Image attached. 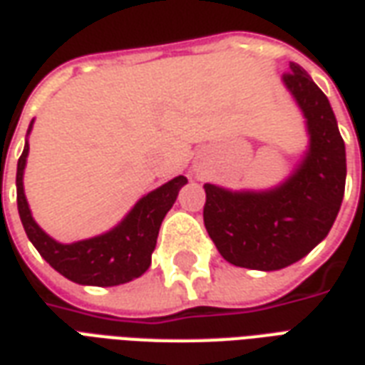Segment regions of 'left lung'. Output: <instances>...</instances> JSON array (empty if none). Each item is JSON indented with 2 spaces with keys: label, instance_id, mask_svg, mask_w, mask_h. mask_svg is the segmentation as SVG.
<instances>
[{
  "label": "left lung",
  "instance_id": "left-lung-1",
  "mask_svg": "<svg viewBox=\"0 0 365 365\" xmlns=\"http://www.w3.org/2000/svg\"><path fill=\"white\" fill-rule=\"evenodd\" d=\"M307 120L309 150L286 182L264 192L204 185V225L223 259L251 270H280L323 241L339 215L346 150L331 103L297 63L282 76Z\"/></svg>",
  "mask_w": 365,
  "mask_h": 365
}]
</instances>
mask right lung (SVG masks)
Instances as JSON below:
<instances>
[{
    "label": "right lung",
    "mask_w": 365,
    "mask_h": 365,
    "mask_svg": "<svg viewBox=\"0 0 365 365\" xmlns=\"http://www.w3.org/2000/svg\"><path fill=\"white\" fill-rule=\"evenodd\" d=\"M34 122V120H33ZM33 122L26 135L31 134ZM29 142L17 163V208L26 237L41 252L50 267L68 280L83 286H118L140 278L151 264V252L155 249L161 222L177 200L186 177L179 175L138 200L130 214L114 230L97 237L63 245L46 235L34 222L23 190Z\"/></svg>",
    "instance_id": "add662e5"
}]
</instances>
